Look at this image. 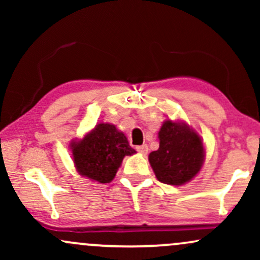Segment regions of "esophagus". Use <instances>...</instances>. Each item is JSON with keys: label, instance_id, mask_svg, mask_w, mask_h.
I'll return each mask as SVG.
<instances>
[{"label": "esophagus", "instance_id": "1", "mask_svg": "<svg viewBox=\"0 0 260 260\" xmlns=\"http://www.w3.org/2000/svg\"><path fill=\"white\" fill-rule=\"evenodd\" d=\"M148 145L147 144H142V145H138V147H137V151H139L140 154H143V155H145L148 153Z\"/></svg>", "mask_w": 260, "mask_h": 260}]
</instances>
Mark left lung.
I'll return each instance as SVG.
<instances>
[{"instance_id":"obj_1","label":"left lung","mask_w":260,"mask_h":260,"mask_svg":"<svg viewBox=\"0 0 260 260\" xmlns=\"http://www.w3.org/2000/svg\"><path fill=\"white\" fill-rule=\"evenodd\" d=\"M159 139V149L149 154L157 180L174 186L192 180L204 161L201 137L186 123L168 120L161 127Z\"/></svg>"}]
</instances>
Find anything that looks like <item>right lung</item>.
Masks as SVG:
<instances>
[{
  "instance_id": "add662e5",
  "label": "right lung",
  "mask_w": 260,
  "mask_h": 260,
  "mask_svg": "<svg viewBox=\"0 0 260 260\" xmlns=\"http://www.w3.org/2000/svg\"><path fill=\"white\" fill-rule=\"evenodd\" d=\"M74 164L80 175L109 183L113 180L126 155L136 150L113 124L99 123L90 133L72 144Z\"/></svg>"
}]
</instances>
